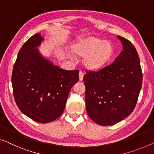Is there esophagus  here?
<instances>
[{
    "instance_id": "obj_1",
    "label": "esophagus",
    "mask_w": 154,
    "mask_h": 154,
    "mask_svg": "<svg viewBox=\"0 0 154 154\" xmlns=\"http://www.w3.org/2000/svg\"><path fill=\"white\" fill-rule=\"evenodd\" d=\"M84 72H82V71H80L79 72V81H82L83 80V78H84Z\"/></svg>"
}]
</instances>
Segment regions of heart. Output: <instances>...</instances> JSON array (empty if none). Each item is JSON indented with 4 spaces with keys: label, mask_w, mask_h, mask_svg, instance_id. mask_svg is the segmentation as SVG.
Segmentation results:
<instances>
[{
    "label": "heart",
    "mask_w": 154,
    "mask_h": 154,
    "mask_svg": "<svg viewBox=\"0 0 154 154\" xmlns=\"http://www.w3.org/2000/svg\"><path fill=\"white\" fill-rule=\"evenodd\" d=\"M72 50L76 54L84 57V65L91 70H98L104 67L114 53L111 43L95 36H88L78 41ZM70 57L73 59L72 55L70 54Z\"/></svg>",
    "instance_id": "1"
}]
</instances>
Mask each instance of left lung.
Segmentation results:
<instances>
[{
  "mask_svg": "<svg viewBox=\"0 0 154 154\" xmlns=\"http://www.w3.org/2000/svg\"><path fill=\"white\" fill-rule=\"evenodd\" d=\"M122 50L111 65L84 77L88 116L97 125L117 124L132 113L143 83L139 56L129 41L118 36Z\"/></svg>",
  "mask_w": 154,
  "mask_h": 154,
  "instance_id": "1",
  "label": "left lung"
}]
</instances>
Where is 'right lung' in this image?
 Here are the masks:
<instances>
[{
	"label": "right lung",
	"instance_id": "add662e5",
	"mask_svg": "<svg viewBox=\"0 0 154 154\" xmlns=\"http://www.w3.org/2000/svg\"><path fill=\"white\" fill-rule=\"evenodd\" d=\"M43 41L36 34L23 45L11 83L20 111L37 122L48 123L63 113L70 89L79 80V70L60 68L43 57L37 48Z\"/></svg>",
	"mask_w": 154,
	"mask_h": 154
}]
</instances>
